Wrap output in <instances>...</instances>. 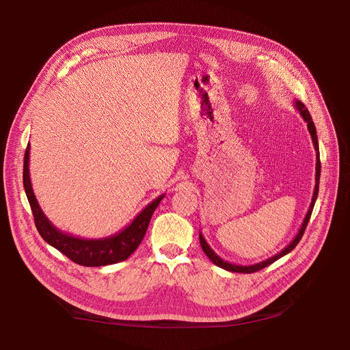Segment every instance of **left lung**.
Returning a JSON list of instances; mask_svg holds the SVG:
<instances>
[{"label": "left lung", "mask_w": 350, "mask_h": 350, "mask_svg": "<svg viewBox=\"0 0 350 350\" xmlns=\"http://www.w3.org/2000/svg\"><path fill=\"white\" fill-rule=\"evenodd\" d=\"M295 108L299 111V113H301V116L304 118V121H305L306 124H308V131H310V134H311V139H312V143H314V147H315V152H317L315 188H314V194H312V200H311V204H310V208H308V213H306V216H305V219H304V221H302V225H301V228H299V230H298V234H296V237L292 239V242L289 243L288 247L283 248L279 254H276V256H273V257H270V258H267V260H264V261H261V262L252 264V266H238V264H232V262H228V261H225V260H221V258L217 256V254L210 248V245L206 242L204 237L201 235V232H200V243H201V248H203L206 256L211 260V262L216 264V266H219V267H221V269L228 270V271H234V273H254V271H258V270H261V269H264V267L270 266L271 262H274L276 260L282 258L283 256H286V254H289L296 245H298L301 238H302V235H304V232H305V228H306V225H308L311 213H312V208H314V204H315V200H317V196H319L320 174H321L320 149H319V139H317L315 125H314V121H312V118H311V115H310L308 109L305 108V105H304L301 100H295Z\"/></svg>", "instance_id": "left-lung-1"}]
</instances>
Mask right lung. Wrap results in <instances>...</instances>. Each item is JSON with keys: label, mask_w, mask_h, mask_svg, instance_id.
<instances>
[{"label": "right lung", "mask_w": 350, "mask_h": 350, "mask_svg": "<svg viewBox=\"0 0 350 350\" xmlns=\"http://www.w3.org/2000/svg\"><path fill=\"white\" fill-rule=\"evenodd\" d=\"M29 154L30 144H27V149L25 153L23 185L31 213H33L35 217L36 229L40 237L45 239V242H48L51 247H54L59 252L64 254V256H67L71 261L86 267L108 266V264H115L129 258L143 241L146 230L149 228L153 211L156 210L159 203H161L165 194L159 196L150 204H147L140 213L134 217L131 224L129 226H125L122 230H120L118 234L99 239L72 237L52 225L49 219L44 215V211H42L30 183Z\"/></svg>", "instance_id": "right-lung-1"}]
</instances>
